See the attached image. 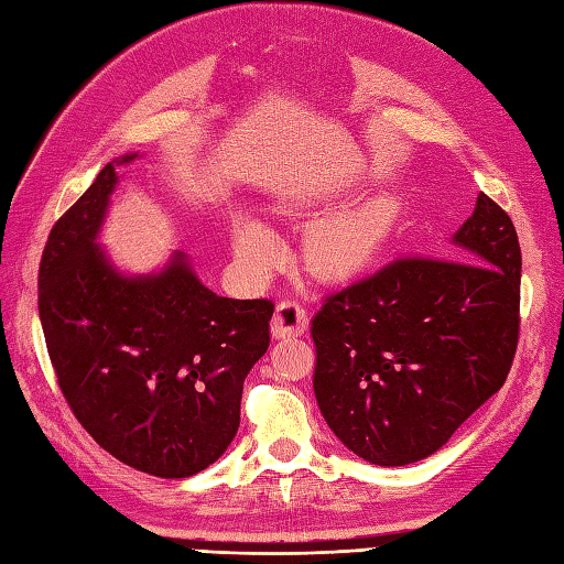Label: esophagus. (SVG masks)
<instances>
[{"mask_svg": "<svg viewBox=\"0 0 564 564\" xmlns=\"http://www.w3.org/2000/svg\"><path fill=\"white\" fill-rule=\"evenodd\" d=\"M307 310L303 303H297L295 297H283L275 307V315L271 322V329H273V337L279 339H289V337H301L307 329Z\"/></svg>", "mask_w": 564, "mask_h": 564, "instance_id": "esophagus-1", "label": "esophagus"}]
</instances>
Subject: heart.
<instances>
[{"label": "heart", "instance_id": "1", "mask_svg": "<svg viewBox=\"0 0 564 564\" xmlns=\"http://www.w3.org/2000/svg\"><path fill=\"white\" fill-rule=\"evenodd\" d=\"M390 213L382 203H366L354 210L334 215L307 239V259L325 279H346L373 257L388 235ZM237 251L249 261L269 263L275 257L273 237L254 220L237 223Z\"/></svg>", "mask_w": 564, "mask_h": 564}]
</instances>
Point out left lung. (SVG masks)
Wrapping results in <instances>:
<instances>
[{"label": "left lung", "mask_w": 564, "mask_h": 564, "mask_svg": "<svg viewBox=\"0 0 564 564\" xmlns=\"http://www.w3.org/2000/svg\"><path fill=\"white\" fill-rule=\"evenodd\" d=\"M458 259L398 257L313 317L322 416L376 465L446 443L505 386L521 327V247L507 210L480 194L455 232Z\"/></svg>", "instance_id": "obj_1"}]
</instances>
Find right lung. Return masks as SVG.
<instances>
[{
	"label": "right lung",
	"mask_w": 564,
	"mask_h": 564,
	"mask_svg": "<svg viewBox=\"0 0 564 564\" xmlns=\"http://www.w3.org/2000/svg\"><path fill=\"white\" fill-rule=\"evenodd\" d=\"M113 186L106 164L47 235L39 267L47 356L72 414L104 451L154 477H191L237 434L273 303L220 297L182 254L158 275L116 273L94 242Z\"/></svg>",
	"instance_id": "obj_1"
}]
</instances>
